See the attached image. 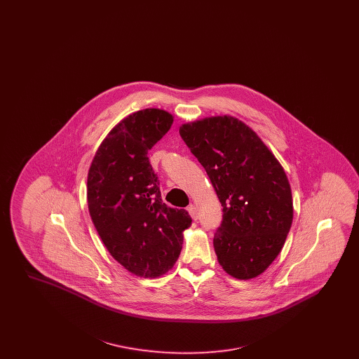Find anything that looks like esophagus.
I'll return each instance as SVG.
<instances>
[{"mask_svg": "<svg viewBox=\"0 0 359 359\" xmlns=\"http://www.w3.org/2000/svg\"><path fill=\"white\" fill-rule=\"evenodd\" d=\"M187 211L188 214L191 215V218H192L194 221H196V219H198V210H196V207H195V205H188Z\"/></svg>", "mask_w": 359, "mask_h": 359, "instance_id": "34e87169", "label": "esophagus"}]
</instances>
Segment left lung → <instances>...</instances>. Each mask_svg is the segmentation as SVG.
<instances>
[{
  "label": "left lung",
  "instance_id": "8db88e82",
  "mask_svg": "<svg viewBox=\"0 0 359 359\" xmlns=\"http://www.w3.org/2000/svg\"><path fill=\"white\" fill-rule=\"evenodd\" d=\"M223 207L214 249L224 272L249 280L280 255L293 219L290 182L274 154L242 121L210 117L180 126Z\"/></svg>",
  "mask_w": 359,
  "mask_h": 359
}]
</instances>
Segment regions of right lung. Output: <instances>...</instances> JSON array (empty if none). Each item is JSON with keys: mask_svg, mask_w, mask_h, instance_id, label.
I'll use <instances>...</instances> for the list:
<instances>
[{"mask_svg": "<svg viewBox=\"0 0 359 359\" xmlns=\"http://www.w3.org/2000/svg\"><path fill=\"white\" fill-rule=\"evenodd\" d=\"M172 122L160 109L128 116L103 140L87 176L88 211L100 237L114 259L140 277L172 269L192 222L186 210L163 202L148 158Z\"/></svg>", "mask_w": 359, "mask_h": 359, "instance_id": "1", "label": "right lung"}]
</instances>
